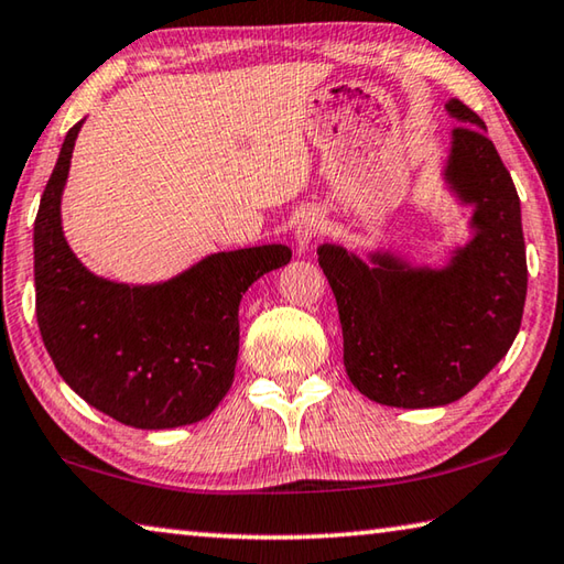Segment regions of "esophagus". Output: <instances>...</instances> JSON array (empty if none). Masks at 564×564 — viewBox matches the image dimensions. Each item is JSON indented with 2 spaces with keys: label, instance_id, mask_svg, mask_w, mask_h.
<instances>
[{
  "label": "esophagus",
  "instance_id": "1",
  "mask_svg": "<svg viewBox=\"0 0 564 564\" xmlns=\"http://www.w3.org/2000/svg\"><path fill=\"white\" fill-rule=\"evenodd\" d=\"M319 230H322V215L314 213V210L304 213L297 220V225H294V240H297L300 250L310 247V242L319 235Z\"/></svg>",
  "mask_w": 564,
  "mask_h": 564
}]
</instances>
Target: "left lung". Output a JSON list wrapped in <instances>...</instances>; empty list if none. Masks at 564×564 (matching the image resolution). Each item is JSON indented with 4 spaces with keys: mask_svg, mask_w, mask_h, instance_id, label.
<instances>
[{
    "mask_svg": "<svg viewBox=\"0 0 564 564\" xmlns=\"http://www.w3.org/2000/svg\"><path fill=\"white\" fill-rule=\"evenodd\" d=\"M443 181L473 207L470 240L446 267H416L389 250L361 260L347 247H317L337 297L344 369L364 397L397 409L446 406L466 397L506 357L528 294L520 197L486 123L458 98Z\"/></svg>",
    "mask_w": 564,
    "mask_h": 564,
    "instance_id": "left-lung-1",
    "label": "left lung"
}]
</instances>
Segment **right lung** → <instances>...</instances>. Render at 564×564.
Masks as SVG:
<instances>
[{"mask_svg": "<svg viewBox=\"0 0 564 564\" xmlns=\"http://www.w3.org/2000/svg\"><path fill=\"white\" fill-rule=\"evenodd\" d=\"M66 133L34 223L36 322L56 371L86 403L126 426L163 431L217 409L235 379L240 300L292 260L288 245L215 252L158 284L88 272L62 227L76 135Z\"/></svg>", "mask_w": 564, "mask_h": 564, "instance_id": "right-lung-1", "label": "right lung"}]
</instances>
